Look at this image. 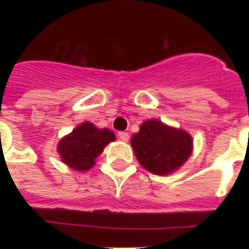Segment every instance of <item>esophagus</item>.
Returning <instances> with one entry per match:
<instances>
[{
	"label": "esophagus",
	"instance_id": "obj_1",
	"mask_svg": "<svg viewBox=\"0 0 249 249\" xmlns=\"http://www.w3.org/2000/svg\"><path fill=\"white\" fill-rule=\"evenodd\" d=\"M117 136L121 141H123V142H127V141L129 140V135L127 132H118Z\"/></svg>",
	"mask_w": 249,
	"mask_h": 249
}]
</instances>
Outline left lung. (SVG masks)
<instances>
[{
    "mask_svg": "<svg viewBox=\"0 0 249 249\" xmlns=\"http://www.w3.org/2000/svg\"><path fill=\"white\" fill-rule=\"evenodd\" d=\"M131 144L141 166L158 176L177 171L193 149V140L186 131L167 126L158 120L142 123Z\"/></svg>",
    "mask_w": 249,
    "mask_h": 249,
    "instance_id": "1",
    "label": "left lung"
}]
</instances>
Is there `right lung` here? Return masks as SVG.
<instances>
[{"mask_svg": "<svg viewBox=\"0 0 249 249\" xmlns=\"http://www.w3.org/2000/svg\"><path fill=\"white\" fill-rule=\"evenodd\" d=\"M114 140L116 136L108 128L100 129L91 122H83L59 141L57 151L63 163L83 172L94 166L103 148Z\"/></svg>", "mask_w": 249, "mask_h": 249, "instance_id": "obj_1", "label": "right lung"}]
</instances>
